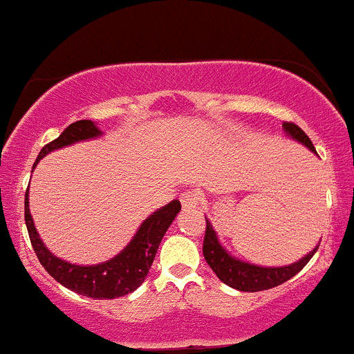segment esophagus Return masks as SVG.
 <instances>
[{
    "instance_id": "esophagus-1",
    "label": "esophagus",
    "mask_w": 354,
    "mask_h": 354,
    "mask_svg": "<svg viewBox=\"0 0 354 354\" xmlns=\"http://www.w3.org/2000/svg\"><path fill=\"white\" fill-rule=\"evenodd\" d=\"M183 208H198L202 203V193L198 189H185L180 196Z\"/></svg>"
}]
</instances>
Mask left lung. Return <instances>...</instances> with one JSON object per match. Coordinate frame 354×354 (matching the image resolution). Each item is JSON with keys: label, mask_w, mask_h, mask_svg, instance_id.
Segmentation results:
<instances>
[{"label": "left lung", "mask_w": 354, "mask_h": 354, "mask_svg": "<svg viewBox=\"0 0 354 354\" xmlns=\"http://www.w3.org/2000/svg\"><path fill=\"white\" fill-rule=\"evenodd\" d=\"M283 129L286 136H290L292 139H295L297 142L304 144L305 147L310 149L312 152H315L314 144L308 139L307 133L304 132L299 125L292 124V122H285ZM207 221V230H205V239H203V256H205L208 266L214 270V273L217 274V278L221 281H224L225 285L232 286V288L241 290V292H261V290L273 288L285 281H288L290 278L295 277L302 268L310 261L312 256L315 254V251L319 249L314 248L308 254H305L302 259L292 263L288 266H258L251 265V263H245L243 259L236 258V256H230L225 251L224 245L218 243L217 232L214 230L208 218Z\"/></svg>", "instance_id": "1"}]
</instances>
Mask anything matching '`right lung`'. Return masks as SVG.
<instances>
[{"mask_svg":"<svg viewBox=\"0 0 354 354\" xmlns=\"http://www.w3.org/2000/svg\"><path fill=\"white\" fill-rule=\"evenodd\" d=\"M100 136H102V130L96 127V124H93L91 120L74 122L57 139L42 147L33 167L44 156L55 151V149L71 146V144L81 142V140L95 139ZM180 210V200H173L167 205L156 210L152 215H149L140 224L132 241L115 258L100 263V265L81 266L57 258L46 248L39 232H37L32 215H30L28 189L25 193V224L28 229L30 243H32L40 265L46 268V271L54 280L64 285L66 288L73 290L83 297H91V299L98 300L118 299V297L129 295L144 283L167 227L173 224L174 217Z\"/></svg>","mask_w":354,"mask_h":354,"instance_id":"add662e5","label":"right lung"}]
</instances>
